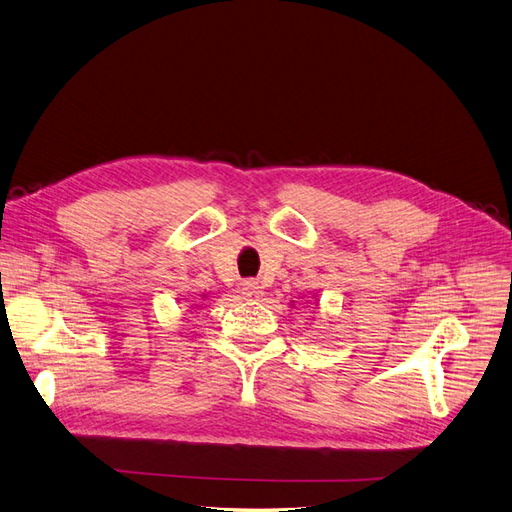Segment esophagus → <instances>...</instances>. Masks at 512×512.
<instances>
[{"label": "esophagus", "mask_w": 512, "mask_h": 512, "mask_svg": "<svg viewBox=\"0 0 512 512\" xmlns=\"http://www.w3.org/2000/svg\"><path fill=\"white\" fill-rule=\"evenodd\" d=\"M242 295H244L246 299H259V297L263 295V291H261V287H259V282H255V280H244V282H242Z\"/></svg>", "instance_id": "34e87169"}]
</instances>
